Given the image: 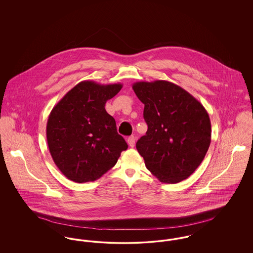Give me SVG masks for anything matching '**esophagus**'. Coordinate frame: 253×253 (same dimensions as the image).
Instances as JSON below:
<instances>
[{
    "label": "esophagus",
    "instance_id": "34e87169",
    "mask_svg": "<svg viewBox=\"0 0 253 253\" xmlns=\"http://www.w3.org/2000/svg\"><path fill=\"white\" fill-rule=\"evenodd\" d=\"M127 142H128V144H129L130 147L133 148V147H134V145H135V137H134L133 135L129 136V137H128V139H127Z\"/></svg>",
    "mask_w": 253,
    "mask_h": 253
}]
</instances>
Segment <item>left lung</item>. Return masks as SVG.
I'll return each instance as SVG.
<instances>
[{
    "instance_id": "1",
    "label": "left lung",
    "mask_w": 253,
    "mask_h": 253,
    "mask_svg": "<svg viewBox=\"0 0 253 253\" xmlns=\"http://www.w3.org/2000/svg\"><path fill=\"white\" fill-rule=\"evenodd\" d=\"M132 89L144 104L146 134L136 142L146 168L162 183L187 179L203 161L211 126L204 106L167 81L138 82Z\"/></svg>"
}]
</instances>
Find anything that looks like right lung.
<instances>
[{"instance_id":"obj_1","label":"right lung","mask_w":253,"mask_h":253,"mask_svg":"<svg viewBox=\"0 0 253 253\" xmlns=\"http://www.w3.org/2000/svg\"><path fill=\"white\" fill-rule=\"evenodd\" d=\"M121 84L84 81L52 109L46 125L49 152L57 167L77 183L95 181L113 168L128 145L105 110Z\"/></svg>"}]
</instances>
